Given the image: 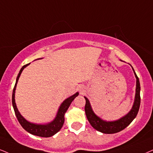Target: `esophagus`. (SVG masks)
I'll return each mask as SVG.
<instances>
[{
  "label": "esophagus",
  "instance_id": "1",
  "mask_svg": "<svg viewBox=\"0 0 153 153\" xmlns=\"http://www.w3.org/2000/svg\"><path fill=\"white\" fill-rule=\"evenodd\" d=\"M80 90L81 92H83V91H84V90H83V88H82V87H81V88H80Z\"/></svg>",
  "mask_w": 153,
  "mask_h": 153
}]
</instances>
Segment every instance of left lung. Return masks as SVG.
<instances>
[{
  "mask_svg": "<svg viewBox=\"0 0 153 153\" xmlns=\"http://www.w3.org/2000/svg\"><path fill=\"white\" fill-rule=\"evenodd\" d=\"M134 74L136 78V97H135V101L132 109L129 113L125 117L116 121H111V122H107L102 120L97 116L95 115L91 108L90 102L88 98L85 97L86 103L85 106V111L86 117L88 118L89 122L94 129L103 133H107V134H111V133H118L119 131L123 130L126 128L130 123L132 122L133 120L136 118L138 114V112L140 108V82L137 75L133 70Z\"/></svg>",
  "mask_w": 153,
  "mask_h": 153,
  "instance_id": "obj_1",
  "label": "left lung"
}]
</instances>
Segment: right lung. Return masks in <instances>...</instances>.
<instances>
[{
  "label": "right lung",
  "mask_w": 153,
  "mask_h": 153,
  "mask_svg": "<svg viewBox=\"0 0 153 153\" xmlns=\"http://www.w3.org/2000/svg\"><path fill=\"white\" fill-rule=\"evenodd\" d=\"M30 64H26L23 65L22 68L20 69V73H19L18 75H17V79H16V82L14 86L13 90V96H12V103L13 106V109H14L15 114L16 115V117L17 120H18L19 123H20V125L22 126V128L25 129V131H27L31 134L34 135V136H37L40 137H44V138H47V137H51L53 136L54 134H56L57 132L61 130V128H62L63 123H64V114L66 112L67 109H68L69 106L71 105V102L73 101V100L78 95V92H76L75 94H73V96L70 97L68 99L65 100L64 102L61 104V107H60L59 111H58L57 115L55 119L51 123H48L46 125H39V124H34V123H32L28 122L27 120H25L23 118L20 112L17 110V108L16 107V104L15 102V89H16V85L18 79L20 78V74L22 73V71L25 67L27 66Z\"/></svg>",
  "instance_id": "add662e5"
}]
</instances>
